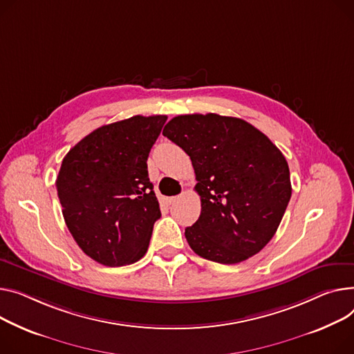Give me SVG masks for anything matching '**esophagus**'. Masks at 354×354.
Listing matches in <instances>:
<instances>
[{"mask_svg":"<svg viewBox=\"0 0 354 354\" xmlns=\"http://www.w3.org/2000/svg\"><path fill=\"white\" fill-rule=\"evenodd\" d=\"M178 198H179V196H171V198H165V203H167V205H172L174 202H176V201H178Z\"/></svg>","mask_w":354,"mask_h":354,"instance_id":"34e87169","label":"esophagus"}]
</instances>
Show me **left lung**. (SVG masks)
Returning a JSON list of instances; mask_svg holds the SVG:
<instances>
[{"mask_svg":"<svg viewBox=\"0 0 354 354\" xmlns=\"http://www.w3.org/2000/svg\"><path fill=\"white\" fill-rule=\"evenodd\" d=\"M162 133L191 156L195 169L202 210L185 229L192 250L223 265L261 252L292 196L283 153L249 122L218 113L175 116Z\"/></svg>","mask_w":354,"mask_h":354,"instance_id":"obj_1","label":"left lung"}]
</instances>
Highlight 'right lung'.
I'll return each mask as SVG.
<instances>
[{
	"label": "right lung",
	"instance_id": "obj_1",
	"mask_svg": "<svg viewBox=\"0 0 354 354\" xmlns=\"http://www.w3.org/2000/svg\"><path fill=\"white\" fill-rule=\"evenodd\" d=\"M167 115H135L104 125L71 149L57 176L65 223L93 261L109 268L131 265L149 246L160 218L148 156Z\"/></svg>",
	"mask_w": 354,
	"mask_h": 354
}]
</instances>
